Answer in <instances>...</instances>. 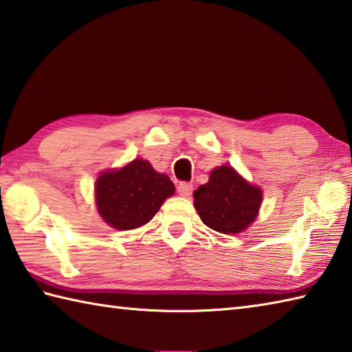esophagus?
Here are the masks:
<instances>
[{
    "mask_svg": "<svg viewBox=\"0 0 352 352\" xmlns=\"http://www.w3.org/2000/svg\"><path fill=\"white\" fill-rule=\"evenodd\" d=\"M177 190H178V194H180L182 197L188 198V197H190L192 190H194V186H192L190 183L182 182V183H178V186H177Z\"/></svg>",
    "mask_w": 352,
    "mask_h": 352,
    "instance_id": "esophagus-1",
    "label": "esophagus"
}]
</instances>
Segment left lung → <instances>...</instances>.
Segmentation results:
<instances>
[{
    "instance_id": "1",
    "label": "left lung",
    "mask_w": 352,
    "mask_h": 352,
    "mask_svg": "<svg viewBox=\"0 0 352 352\" xmlns=\"http://www.w3.org/2000/svg\"><path fill=\"white\" fill-rule=\"evenodd\" d=\"M261 201L263 190L227 164L213 169L209 182L194 192V206L201 221L226 235L244 232L258 217Z\"/></svg>"
}]
</instances>
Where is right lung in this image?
<instances>
[{
  "label": "right lung",
  "mask_w": 352,
  "mask_h": 352,
  "mask_svg": "<svg viewBox=\"0 0 352 352\" xmlns=\"http://www.w3.org/2000/svg\"><path fill=\"white\" fill-rule=\"evenodd\" d=\"M96 204L103 221L117 230L149 223L175 186L151 163L135 158L126 166L103 170L96 180Z\"/></svg>",
  "instance_id": "1"
}]
</instances>
